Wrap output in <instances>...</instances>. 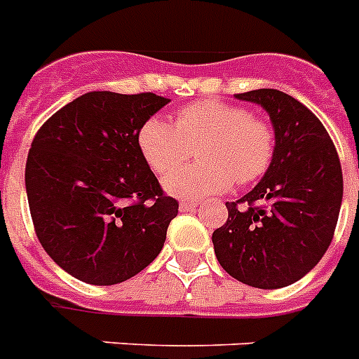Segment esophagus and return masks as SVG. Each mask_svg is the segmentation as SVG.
<instances>
[{
    "mask_svg": "<svg viewBox=\"0 0 359 359\" xmlns=\"http://www.w3.org/2000/svg\"><path fill=\"white\" fill-rule=\"evenodd\" d=\"M197 205H199V203H197V201L184 199V201H180L179 208H180V212H189V210H194L195 206H197Z\"/></svg>",
    "mask_w": 359,
    "mask_h": 359,
    "instance_id": "obj_1",
    "label": "esophagus"
}]
</instances>
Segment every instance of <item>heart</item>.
<instances>
[{
  "instance_id": "heart-1",
  "label": "heart",
  "mask_w": 359,
  "mask_h": 359,
  "mask_svg": "<svg viewBox=\"0 0 359 359\" xmlns=\"http://www.w3.org/2000/svg\"><path fill=\"white\" fill-rule=\"evenodd\" d=\"M138 147L156 175L175 170L164 180L170 194L197 199L225 191L232 182L247 186L260 180L275 158L276 136L273 125L247 107L208 99L184 104L175 125L158 116L144 121ZM194 149L201 162L180 168Z\"/></svg>"
}]
</instances>
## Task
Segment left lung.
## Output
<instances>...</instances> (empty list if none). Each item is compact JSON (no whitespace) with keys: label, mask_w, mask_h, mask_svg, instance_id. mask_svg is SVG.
Segmentation results:
<instances>
[{"label":"left lung","mask_w":359,"mask_h":359,"mask_svg":"<svg viewBox=\"0 0 359 359\" xmlns=\"http://www.w3.org/2000/svg\"><path fill=\"white\" fill-rule=\"evenodd\" d=\"M262 104L275 127V158L252 191L226 203L212 243L221 267L260 290L301 280L330 247L343 199L336 145L308 107L280 90L236 94Z\"/></svg>","instance_id":"8db88e82"}]
</instances>
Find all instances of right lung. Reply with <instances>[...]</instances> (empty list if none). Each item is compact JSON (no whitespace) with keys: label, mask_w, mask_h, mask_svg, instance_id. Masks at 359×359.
I'll return each mask as SVG.
<instances>
[{"label":"right lung","mask_w":359,"mask_h":359,"mask_svg":"<svg viewBox=\"0 0 359 359\" xmlns=\"http://www.w3.org/2000/svg\"><path fill=\"white\" fill-rule=\"evenodd\" d=\"M168 103L151 92H88L34 134L25 164L34 232L79 280H129L164 247L179 201L140 153L138 130Z\"/></svg>","instance_id":"add662e5"}]
</instances>
